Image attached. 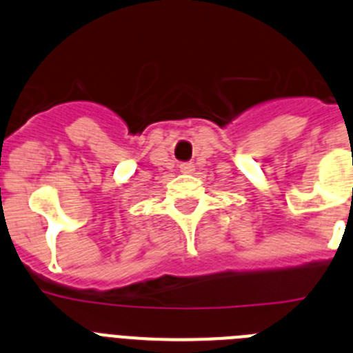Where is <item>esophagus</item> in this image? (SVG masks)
<instances>
[{
	"mask_svg": "<svg viewBox=\"0 0 353 353\" xmlns=\"http://www.w3.org/2000/svg\"><path fill=\"white\" fill-rule=\"evenodd\" d=\"M180 171H182V173H192V171H194V164H192V162H182V164H180Z\"/></svg>",
	"mask_w": 353,
	"mask_h": 353,
	"instance_id": "1",
	"label": "esophagus"
}]
</instances>
